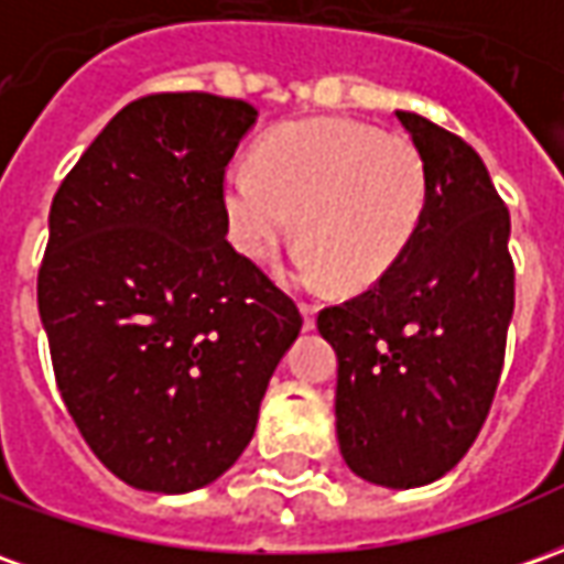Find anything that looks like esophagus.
<instances>
[{
    "mask_svg": "<svg viewBox=\"0 0 564 564\" xmlns=\"http://www.w3.org/2000/svg\"><path fill=\"white\" fill-rule=\"evenodd\" d=\"M301 316H304V332H313L316 328V306L301 304Z\"/></svg>",
    "mask_w": 564,
    "mask_h": 564,
    "instance_id": "34e87169",
    "label": "esophagus"
}]
</instances>
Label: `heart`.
I'll return each mask as SVG.
<instances>
[{
  "mask_svg": "<svg viewBox=\"0 0 564 564\" xmlns=\"http://www.w3.org/2000/svg\"><path fill=\"white\" fill-rule=\"evenodd\" d=\"M426 208L417 147L352 119H304L273 131L258 159L224 171V215L239 254L263 263L294 230V279L368 289L402 258Z\"/></svg>",
  "mask_w": 564,
  "mask_h": 564,
  "instance_id": "heart-1",
  "label": "heart"
}]
</instances>
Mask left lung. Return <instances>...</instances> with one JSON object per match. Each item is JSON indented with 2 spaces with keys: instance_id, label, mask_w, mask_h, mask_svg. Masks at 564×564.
I'll list each match as a JSON object with an SVG mask.
<instances>
[{
  "instance_id": "1",
  "label": "left lung",
  "mask_w": 564,
  "mask_h": 564,
  "mask_svg": "<svg viewBox=\"0 0 564 564\" xmlns=\"http://www.w3.org/2000/svg\"><path fill=\"white\" fill-rule=\"evenodd\" d=\"M426 165L417 232L359 297L322 310L337 352V445L380 488H421L460 464L495 399L512 319L510 212L479 153L395 110Z\"/></svg>"
}]
</instances>
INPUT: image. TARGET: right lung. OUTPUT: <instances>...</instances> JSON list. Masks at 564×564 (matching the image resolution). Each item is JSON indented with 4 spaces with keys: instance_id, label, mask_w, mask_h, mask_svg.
I'll return each instance as SVG.
<instances>
[{
    "instance_id": "obj_1",
    "label": "right lung",
    "mask_w": 564,
    "mask_h": 564,
    "mask_svg": "<svg viewBox=\"0 0 564 564\" xmlns=\"http://www.w3.org/2000/svg\"><path fill=\"white\" fill-rule=\"evenodd\" d=\"M254 122L232 97H141L52 202L39 316L57 390L97 460L141 491L186 495L239 460L304 325L227 242L224 171Z\"/></svg>"
}]
</instances>
